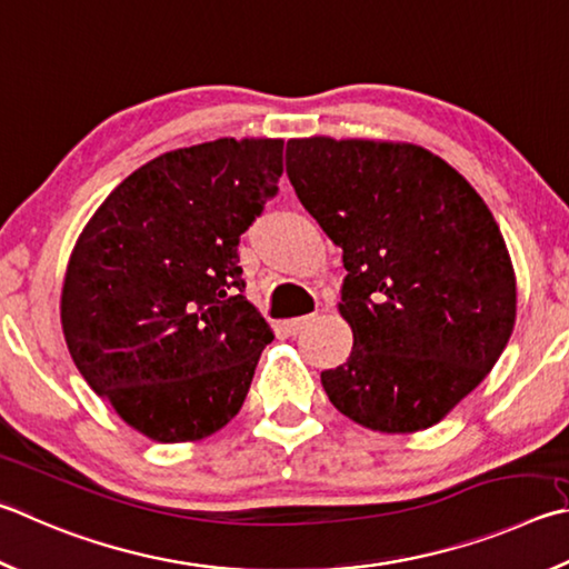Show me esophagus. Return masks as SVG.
<instances>
[{
    "instance_id": "esophagus-1",
    "label": "esophagus",
    "mask_w": 569,
    "mask_h": 569,
    "mask_svg": "<svg viewBox=\"0 0 569 569\" xmlns=\"http://www.w3.org/2000/svg\"><path fill=\"white\" fill-rule=\"evenodd\" d=\"M313 320V316H301V318H288V320H283V328H286V333L288 336H296V333H301V330L311 323Z\"/></svg>"
}]
</instances>
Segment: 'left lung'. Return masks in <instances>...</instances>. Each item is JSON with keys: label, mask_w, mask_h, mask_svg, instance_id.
<instances>
[{"label": "left lung", "mask_w": 569, "mask_h": 569, "mask_svg": "<svg viewBox=\"0 0 569 569\" xmlns=\"http://www.w3.org/2000/svg\"><path fill=\"white\" fill-rule=\"evenodd\" d=\"M286 171L348 271L338 311L353 350L320 373L330 402L378 432L436 426L515 328V268L488 203L406 141L291 139Z\"/></svg>", "instance_id": "left-lung-1"}]
</instances>
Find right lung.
Wrapping results in <instances>:
<instances>
[{"instance_id": "add662e5", "label": "right lung", "mask_w": 569, "mask_h": 569, "mask_svg": "<svg viewBox=\"0 0 569 569\" xmlns=\"http://www.w3.org/2000/svg\"><path fill=\"white\" fill-rule=\"evenodd\" d=\"M283 173V139L167 151L79 233L61 330L89 388L157 442L201 440L241 410L273 340L246 301L239 239Z\"/></svg>"}]
</instances>
